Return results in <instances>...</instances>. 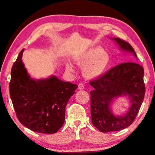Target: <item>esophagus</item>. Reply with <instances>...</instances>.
<instances>
[{
  "mask_svg": "<svg viewBox=\"0 0 155 155\" xmlns=\"http://www.w3.org/2000/svg\"><path fill=\"white\" fill-rule=\"evenodd\" d=\"M78 88L79 90H83L84 88V86L83 83H79L78 85Z\"/></svg>",
  "mask_w": 155,
  "mask_h": 155,
  "instance_id": "34e87169",
  "label": "esophagus"
}]
</instances>
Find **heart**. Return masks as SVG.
<instances>
[{
  "label": "heart",
  "instance_id": "b5f03b06",
  "mask_svg": "<svg viewBox=\"0 0 155 155\" xmlns=\"http://www.w3.org/2000/svg\"><path fill=\"white\" fill-rule=\"evenodd\" d=\"M77 64L83 68V74L88 79H94L103 74L110 64L109 56L103 48L93 47L84 51L75 59ZM67 71H74L73 65L68 62L66 64Z\"/></svg>",
  "mask_w": 155,
  "mask_h": 155
}]
</instances>
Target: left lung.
Segmentation results:
<instances>
[{"label":"left lung","instance_id":"left-lung-1","mask_svg":"<svg viewBox=\"0 0 155 155\" xmlns=\"http://www.w3.org/2000/svg\"><path fill=\"white\" fill-rule=\"evenodd\" d=\"M120 50L131 53L137 58L135 51L127 42L119 38H112ZM144 68L135 62L119 64L97 79L90 82L94 88L91 91L92 123L103 133L126 128L133 123L139 113L145 93ZM128 96L131 106L126 113L115 115L111 103L115 98Z\"/></svg>","mask_w":155,"mask_h":155}]
</instances>
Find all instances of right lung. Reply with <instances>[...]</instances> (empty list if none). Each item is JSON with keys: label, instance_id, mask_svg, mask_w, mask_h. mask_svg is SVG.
I'll use <instances>...</instances> for the list:
<instances>
[{"label": "right lung", "instance_id": "right-lung-1", "mask_svg": "<svg viewBox=\"0 0 155 155\" xmlns=\"http://www.w3.org/2000/svg\"><path fill=\"white\" fill-rule=\"evenodd\" d=\"M20 52L11 69L10 96L16 117L25 127L37 133L53 134L62 127L65 108L78 86L52 75L34 79L28 74Z\"/></svg>", "mask_w": 155, "mask_h": 155}]
</instances>
